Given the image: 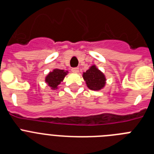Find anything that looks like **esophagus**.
Returning a JSON list of instances; mask_svg holds the SVG:
<instances>
[{"instance_id": "obj_1", "label": "esophagus", "mask_w": 154, "mask_h": 154, "mask_svg": "<svg viewBox=\"0 0 154 154\" xmlns=\"http://www.w3.org/2000/svg\"><path fill=\"white\" fill-rule=\"evenodd\" d=\"M72 72L74 73H78L79 72V68H73V69H72Z\"/></svg>"}]
</instances>
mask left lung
<instances>
[{"mask_svg":"<svg viewBox=\"0 0 154 154\" xmlns=\"http://www.w3.org/2000/svg\"><path fill=\"white\" fill-rule=\"evenodd\" d=\"M87 87L93 91L103 89L106 84V78L104 73L99 70L96 65H93L82 74Z\"/></svg>","mask_w":154,"mask_h":154,"instance_id":"8db88e82","label":"left lung"}]
</instances>
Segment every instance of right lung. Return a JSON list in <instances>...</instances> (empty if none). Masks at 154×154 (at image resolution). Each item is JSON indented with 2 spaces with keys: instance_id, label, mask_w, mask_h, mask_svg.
Segmentation results:
<instances>
[{
  "instance_id": "1",
  "label": "right lung",
  "mask_w": 154,
  "mask_h": 154,
  "mask_svg": "<svg viewBox=\"0 0 154 154\" xmlns=\"http://www.w3.org/2000/svg\"><path fill=\"white\" fill-rule=\"evenodd\" d=\"M69 71L63 69H54L45 76V81L47 85L51 88V89L55 90L58 89V85L65 79V75H68Z\"/></svg>"
}]
</instances>
